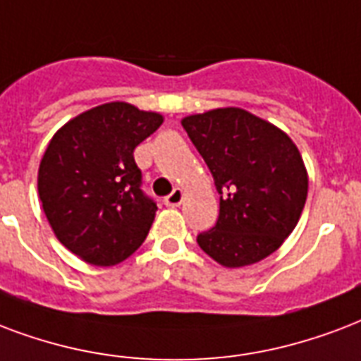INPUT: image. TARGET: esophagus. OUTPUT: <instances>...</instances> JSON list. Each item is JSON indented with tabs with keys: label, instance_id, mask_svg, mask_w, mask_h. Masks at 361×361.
I'll list each match as a JSON object with an SVG mask.
<instances>
[{
	"label": "esophagus",
	"instance_id": "34e87169",
	"mask_svg": "<svg viewBox=\"0 0 361 361\" xmlns=\"http://www.w3.org/2000/svg\"><path fill=\"white\" fill-rule=\"evenodd\" d=\"M181 202H183V189H180V187H176L169 197H164V204L172 206V208L180 206Z\"/></svg>",
	"mask_w": 361,
	"mask_h": 361
}]
</instances>
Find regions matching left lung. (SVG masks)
<instances>
[{"label": "left lung", "mask_w": 361, "mask_h": 361, "mask_svg": "<svg viewBox=\"0 0 361 361\" xmlns=\"http://www.w3.org/2000/svg\"><path fill=\"white\" fill-rule=\"evenodd\" d=\"M219 192L214 229L200 250L227 269L254 265L279 250L305 208L309 174L284 130L240 107H217L181 119Z\"/></svg>", "instance_id": "obj_1"}]
</instances>
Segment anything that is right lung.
Masks as SVG:
<instances>
[{"instance_id": "right-lung-1", "label": "right lung", "mask_w": 361, "mask_h": 361, "mask_svg": "<svg viewBox=\"0 0 361 361\" xmlns=\"http://www.w3.org/2000/svg\"><path fill=\"white\" fill-rule=\"evenodd\" d=\"M161 114L126 102L82 111L54 132L37 172L52 233L96 267L117 265L142 246L157 204L140 183L134 149L162 125Z\"/></svg>"}]
</instances>
